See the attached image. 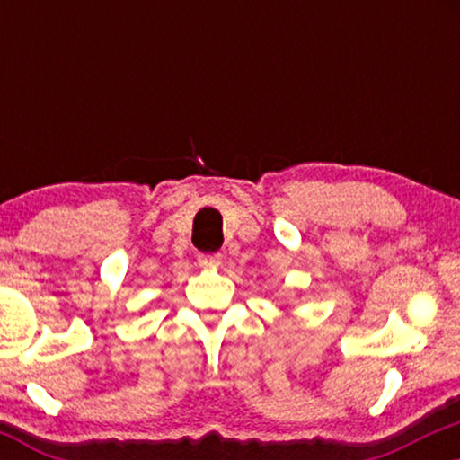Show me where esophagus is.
I'll use <instances>...</instances> for the list:
<instances>
[{
  "mask_svg": "<svg viewBox=\"0 0 460 460\" xmlns=\"http://www.w3.org/2000/svg\"><path fill=\"white\" fill-rule=\"evenodd\" d=\"M197 261H199L200 268L211 270V268H217L219 263H222V255H219V253H200L197 257Z\"/></svg>",
  "mask_w": 460,
  "mask_h": 460,
  "instance_id": "obj_1",
  "label": "esophagus"
}]
</instances>
